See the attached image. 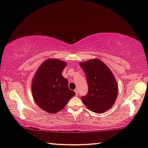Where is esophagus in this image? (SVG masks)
<instances>
[{
    "mask_svg": "<svg viewBox=\"0 0 148 148\" xmlns=\"http://www.w3.org/2000/svg\"><path fill=\"white\" fill-rule=\"evenodd\" d=\"M75 92L76 96H77V95H78V90H77V89H76V90H75Z\"/></svg>",
    "mask_w": 148,
    "mask_h": 148,
    "instance_id": "1",
    "label": "esophagus"
}]
</instances>
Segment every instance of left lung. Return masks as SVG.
<instances>
[{
  "label": "left lung",
  "instance_id": "8db88e82",
  "mask_svg": "<svg viewBox=\"0 0 148 148\" xmlns=\"http://www.w3.org/2000/svg\"><path fill=\"white\" fill-rule=\"evenodd\" d=\"M86 74L88 92L82 100L89 110L102 114L114 104L118 95V84L106 64L98 58L79 62Z\"/></svg>",
  "mask_w": 148,
  "mask_h": 148
}]
</instances>
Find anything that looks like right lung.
Listing matches in <instances>:
<instances>
[{
  "label": "right lung",
  "mask_w": 148,
  "mask_h": 148,
  "mask_svg": "<svg viewBox=\"0 0 148 148\" xmlns=\"http://www.w3.org/2000/svg\"><path fill=\"white\" fill-rule=\"evenodd\" d=\"M66 65L58 58H48L39 66L32 82V92L36 104L50 114L62 110L75 95L69 88L68 81L62 75Z\"/></svg>",
  "instance_id": "obj_1"
}]
</instances>
